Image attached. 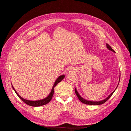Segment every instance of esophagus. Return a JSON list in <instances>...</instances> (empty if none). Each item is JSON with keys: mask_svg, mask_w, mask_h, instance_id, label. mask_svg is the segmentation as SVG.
<instances>
[{"mask_svg": "<svg viewBox=\"0 0 131 131\" xmlns=\"http://www.w3.org/2000/svg\"><path fill=\"white\" fill-rule=\"evenodd\" d=\"M69 73H72V72H71V70H69Z\"/></svg>", "mask_w": 131, "mask_h": 131, "instance_id": "1", "label": "esophagus"}]
</instances>
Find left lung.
Wrapping results in <instances>:
<instances>
[{"label": "left lung", "mask_w": 131, "mask_h": 131, "mask_svg": "<svg viewBox=\"0 0 131 131\" xmlns=\"http://www.w3.org/2000/svg\"><path fill=\"white\" fill-rule=\"evenodd\" d=\"M106 47L107 48H108L109 50H111V51H112L113 52H115V51L112 48V47H111L109 44H108V43H106ZM119 82H120V80H119ZM119 83V82H118ZM118 86V85H117ZM117 88V86L116 87V88ZM115 89V90H116ZM115 90L113 92L111 93L109 96L107 97L106 98H105V100H103V101H100V102H93V101H87V100H84V99H83L80 95H79V93L78 92V91H77V89H75V93H76V94H77V97H78V98H79V100H80V101H81V102H82V103H84V104H89V105H100V104H103V103H104L105 102H106L107 101H108L109 99L110 98V97L112 96L113 95V94L114 93V92H115Z\"/></svg>", "instance_id": "8db88e82"}]
</instances>
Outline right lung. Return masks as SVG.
I'll return each instance as SVG.
<instances>
[{
	"mask_svg": "<svg viewBox=\"0 0 131 131\" xmlns=\"http://www.w3.org/2000/svg\"><path fill=\"white\" fill-rule=\"evenodd\" d=\"M64 77H65L64 75H61V76H60V77H59L57 78V79L56 80V81H55L54 84V85L53 86V88L52 89V90H51V92H50V94L48 96H47L46 98L43 99V100H39V101H28V100H25V99H23L22 97H21L17 93V92H16V90L14 88V87L13 86V85H12V86H13V89L14 90L15 92H16V93L17 94V95L18 96V97L20 98L23 102H24L25 103L27 104V105L31 106H42V105H45V104H47V103H49L50 102V101L51 100V99H52V98L53 97V93H54V87L57 85L58 83H59V82H61L63 80V79H64Z\"/></svg>",
	"mask_w": 131,
	"mask_h": 131,
	"instance_id": "1",
	"label": "right lung"
}]
</instances>
